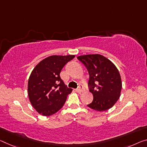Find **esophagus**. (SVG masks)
<instances>
[{
  "instance_id": "34e87169",
  "label": "esophagus",
  "mask_w": 147,
  "mask_h": 147,
  "mask_svg": "<svg viewBox=\"0 0 147 147\" xmlns=\"http://www.w3.org/2000/svg\"><path fill=\"white\" fill-rule=\"evenodd\" d=\"M83 90H84V89H83V85H79V87L76 89V91L78 92H81L83 91Z\"/></svg>"
}]
</instances>
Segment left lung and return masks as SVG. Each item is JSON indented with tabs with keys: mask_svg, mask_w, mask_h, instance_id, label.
I'll return each instance as SVG.
<instances>
[{
	"mask_svg": "<svg viewBox=\"0 0 147 147\" xmlns=\"http://www.w3.org/2000/svg\"><path fill=\"white\" fill-rule=\"evenodd\" d=\"M78 59L87 67L89 74L88 86L93 94V100L87 107L100 112L110 109L118 101L122 87L117 67L100 55L80 56Z\"/></svg>",
	"mask_w": 147,
	"mask_h": 147,
	"instance_id": "obj_1",
	"label": "left lung"
}]
</instances>
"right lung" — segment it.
<instances>
[{
    "mask_svg": "<svg viewBox=\"0 0 147 147\" xmlns=\"http://www.w3.org/2000/svg\"><path fill=\"white\" fill-rule=\"evenodd\" d=\"M74 55H54L45 58L33 69L28 80V96L33 108L45 116L62 108L72 89L60 76V71Z\"/></svg>",
    "mask_w": 147,
    "mask_h": 147,
    "instance_id": "add662e5",
    "label": "right lung"
}]
</instances>
